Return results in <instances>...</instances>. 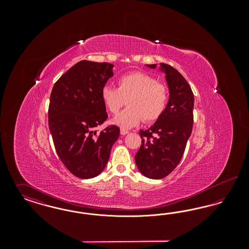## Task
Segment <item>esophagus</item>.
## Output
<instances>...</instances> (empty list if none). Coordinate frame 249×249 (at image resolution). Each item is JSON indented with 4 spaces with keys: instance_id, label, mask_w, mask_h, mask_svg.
Returning <instances> with one entry per match:
<instances>
[{
    "instance_id": "obj_1",
    "label": "esophagus",
    "mask_w": 249,
    "mask_h": 249,
    "mask_svg": "<svg viewBox=\"0 0 249 249\" xmlns=\"http://www.w3.org/2000/svg\"><path fill=\"white\" fill-rule=\"evenodd\" d=\"M130 131L128 130H126V129H121L120 130V133H121V135H125V134H127V133H129Z\"/></svg>"
}]
</instances>
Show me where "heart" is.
<instances>
[{"label": "heart", "instance_id": "1", "mask_svg": "<svg viewBox=\"0 0 249 249\" xmlns=\"http://www.w3.org/2000/svg\"><path fill=\"white\" fill-rule=\"evenodd\" d=\"M119 88L106 85L102 89V99L107 110L117 115L128 104V108L115 119L114 123L121 128H131L144 122H153L163 114L169 91L165 85L158 82L154 76L130 71L121 75L118 80Z\"/></svg>", "mask_w": 249, "mask_h": 249}]
</instances>
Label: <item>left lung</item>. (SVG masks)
Segmentation results:
<instances>
[{"instance_id":"left-lung-1","label":"left lung","mask_w":249,"mask_h":249,"mask_svg":"<svg viewBox=\"0 0 249 249\" xmlns=\"http://www.w3.org/2000/svg\"><path fill=\"white\" fill-rule=\"evenodd\" d=\"M166 73L170 99L163 114L148 130H140L142 144L135 162L144 177L160 179L171 174L180 162L193 126L194 95L179 71L160 63ZM155 68L156 64H147Z\"/></svg>"}]
</instances>
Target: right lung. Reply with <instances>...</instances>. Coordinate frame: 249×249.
Instances as JSON below:
<instances>
[{"mask_svg": "<svg viewBox=\"0 0 249 249\" xmlns=\"http://www.w3.org/2000/svg\"><path fill=\"white\" fill-rule=\"evenodd\" d=\"M113 64L81 60L55 83L48 107V126L61 162L79 178H92L106 168L119 128H95L107 119L102 89L113 76Z\"/></svg>", "mask_w": 249, "mask_h": 249, "instance_id": "right-lung-1", "label": "right lung"}]
</instances>
